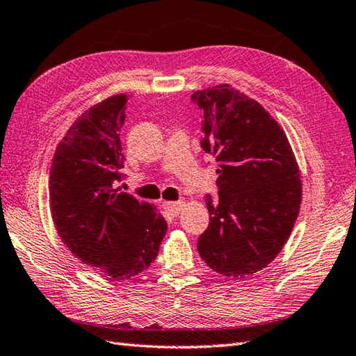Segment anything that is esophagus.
<instances>
[{"label":"esophagus","mask_w":356,"mask_h":356,"mask_svg":"<svg viewBox=\"0 0 356 356\" xmlns=\"http://www.w3.org/2000/svg\"><path fill=\"white\" fill-rule=\"evenodd\" d=\"M184 204H185V202H181V200H179V202H165L163 203V209L167 211L170 216L176 217V216H179V213H180L181 208H184Z\"/></svg>","instance_id":"esophagus-1"}]
</instances>
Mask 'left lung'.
<instances>
[{
  "label": "left lung",
  "mask_w": 356,
  "mask_h": 356,
  "mask_svg": "<svg viewBox=\"0 0 356 356\" xmlns=\"http://www.w3.org/2000/svg\"><path fill=\"white\" fill-rule=\"evenodd\" d=\"M202 147L217 158L218 202L206 197L209 227L197 249L226 277L266 268L299 216L302 180L290 140L264 107L232 85L197 90Z\"/></svg>",
  "instance_id": "1"
}]
</instances>
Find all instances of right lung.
<instances>
[{"mask_svg": "<svg viewBox=\"0 0 356 356\" xmlns=\"http://www.w3.org/2000/svg\"><path fill=\"white\" fill-rule=\"evenodd\" d=\"M127 94L89 107L56 148L49 170V211L63 244L95 271L124 280L150 267L167 234L153 204L115 188L122 179L120 130Z\"/></svg>", "mask_w": 356, "mask_h": 356, "instance_id": "add662e5", "label": "right lung"}]
</instances>
